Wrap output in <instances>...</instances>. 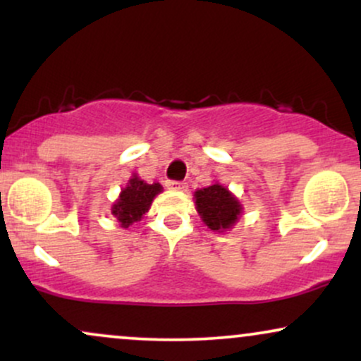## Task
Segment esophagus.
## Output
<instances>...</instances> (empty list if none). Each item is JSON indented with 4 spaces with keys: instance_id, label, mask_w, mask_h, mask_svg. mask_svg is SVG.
I'll return each instance as SVG.
<instances>
[{
    "instance_id": "34e87169",
    "label": "esophagus",
    "mask_w": 361,
    "mask_h": 361,
    "mask_svg": "<svg viewBox=\"0 0 361 361\" xmlns=\"http://www.w3.org/2000/svg\"><path fill=\"white\" fill-rule=\"evenodd\" d=\"M168 186L171 190H178V192H186V188H188L185 181H168Z\"/></svg>"
}]
</instances>
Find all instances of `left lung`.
Instances as JSON below:
<instances>
[{
	"label": "left lung",
	"instance_id": "left-lung-1",
	"mask_svg": "<svg viewBox=\"0 0 361 361\" xmlns=\"http://www.w3.org/2000/svg\"><path fill=\"white\" fill-rule=\"evenodd\" d=\"M195 205L202 221L214 233L233 229L239 221L243 207L226 186L214 183L195 192Z\"/></svg>",
	"mask_w": 361,
	"mask_h": 361
}]
</instances>
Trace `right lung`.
I'll return each instance as SVG.
<instances>
[{"label":"right lung","instance_id":"add662e5","mask_svg":"<svg viewBox=\"0 0 361 361\" xmlns=\"http://www.w3.org/2000/svg\"><path fill=\"white\" fill-rule=\"evenodd\" d=\"M161 192H163V186L159 183L149 185L137 175H134L122 190L118 200L111 207V214L117 217L120 226L127 229L128 226L142 219V215L151 209L156 195Z\"/></svg>","mask_w":361,"mask_h":361}]
</instances>
